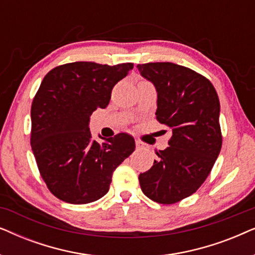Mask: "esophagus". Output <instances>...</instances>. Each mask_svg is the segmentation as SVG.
Wrapping results in <instances>:
<instances>
[{
  "label": "esophagus",
  "mask_w": 255,
  "mask_h": 255,
  "mask_svg": "<svg viewBox=\"0 0 255 255\" xmlns=\"http://www.w3.org/2000/svg\"><path fill=\"white\" fill-rule=\"evenodd\" d=\"M145 144L144 142H141L140 140H135V147H137L138 149H141V148H144L145 147Z\"/></svg>",
  "instance_id": "obj_1"
}]
</instances>
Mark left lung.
I'll use <instances>...</instances> for the list:
<instances>
[{
    "instance_id": "left-lung-1",
    "label": "left lung",
    "mask_w": 255,
    "mask_h": 255,
    "mask_svg": "<svg viewBox=\"0 0 255 255\" xmlns=\"http://www.w3.org/2000/svg\"><path fill=\"white\" fill-rule=\"evenodd\" d=\"M158 93L156 121L172 131L168 147L147 172L139 174L146 196L174 204L190 196L210 174L222 148L219 99L209 80L173 62L139 64Z\"/></svg>"
}]
</instances>
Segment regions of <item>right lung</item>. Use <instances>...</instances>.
Returning a JSON list of instances; mask_svg holds the SVG:
<instances>
[{"label":"right lung","mask_w":255,"mask_h":255,"mask_svg":"<svg viewBox=\"0 0 255 255\" xmlns=\"http://www.w3.org/2000/svg\"><path fill=\"white\" fill-rule=\"evenodd\" d=\"M133 68L89 61L60 65L45 75L31 106V148L41 179L59 200L86 204L109 190L113 173L132 152L128 133L92 140L89 117L107 108L115 85Z\"/></svg>","instance_id":"right-lung-1"}]
</instances>
